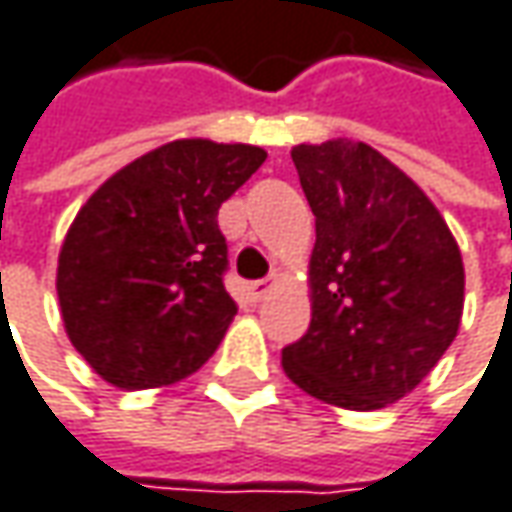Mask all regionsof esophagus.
Returning <instances> with one entry per match:
<instances>
[{
  "label": "esophagus",
  "instance_id": "esophagus-1",
  "mask_svg": "<svg viewBox=\"0 0 512 512\" xmlns=\"http://www.w3.org/2000/svg\"><path fill=\"white\" fill-rule=\"evenodd\" d=\"M272 286H275V278L252 280V283L246 286V295H249V298H252V300H260V298H263V295H266V292H269V289H272Z\"/></svg>",
  "mask_w": 512,
  "mask_h": 512
}]
</instances>
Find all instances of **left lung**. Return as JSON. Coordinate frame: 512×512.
<instances>
[{
  "label": "left lung",
  "mask_w": 512,
  "mask_h": 512,
  "mask_svg": "<svg viewBox=\"0 0 512 512\" xmlns=\"http://www.w3.org/2000/svg\"><path fill=\"white\" fill-rule=\"evenodd\" d=\"M315 214L312 323L283 346L292 384L344 410H381L456 341L464 263L433 200L367 143L295 145Z\"/></svg>",
  "instance_id": "obj_1"
}]
</instances>
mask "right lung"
Masks as SVG:
<instances>
[{
    "label": "right lung",
    "mask_w": 512,
    "mask_h": 512,
    "mask_svg": "<svg viewBox=\"0 0 512 512\" xmlns=\"http://www.w3.org/2000/svg\"><path fill=\"white\" fill-rule=\"evenodd\" d=\"M257 145L174 140L108 177L65 234L56 295L77 352L120 389L189 378L237 303L217 212L257 168Z\"/></svg>",
    "instance_id": "obj_1"
}]
</instances>
